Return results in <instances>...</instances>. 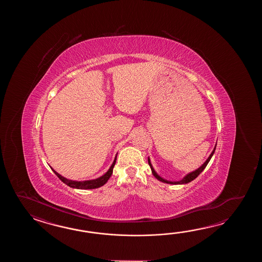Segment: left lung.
Returning <instances> with one entry per match:
<instances>
[{
	"instance_id": "left-lung-1",
	"label": "left lung",
	"mask_w": 262,
	"mask_h": 262,
	"mask_svg": "<svg viewBox=\"0 0 262 262\" xmlns=\"http://www.w3.org/2000/svg\"><path fill=\"white\" fill-rule=\"evenodd\" d=\"M215 148H216V144L214 146V148H213V150H212V154L210 155V156L207 158L206 161L204 162L202 165H201V167H199V168H196L195 170L194 171H192V172L188 173V174H186L185 176H184V178L182 179V180H180V181H177V182H172V181H167L166 179L162 178L160 175H158V173L156 172V170H155V168L152 167V165H151V163H150V157H148V163H149V166L150 167V169H151V173L154 174V176L156 177L158 181H160L162 183H166V184H188L190 182H192L193 180H195L200 174H201L203 170H204V168L206 167L207 165H208V163L210 162L211 160V158H212V156H213V154H214V150H215Z\"/></svg>"
}]
</instances>
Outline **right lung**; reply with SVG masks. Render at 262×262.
<instances>
[{
  "label": "right lung",
  "instance_id": "add662e5",
  "mask_svg": "<svg viewBox=\"0 0 262 262\" xmlns=\"http://www.w3.org/2000/svg\"><path fill=\"white\" fill-rule=\"evenodd\" d=\"M116 158L117 156H115L114 161L112 163V166L108 168V170L106 171L104 175L100 176L99 178L94 179V180H87V181H73V180H69V179L64 178L63 176L60 175L59 173L55 171L53 168V172L55 173L57 177L61 180L62 183L72 187V188H76V189H95V188H98L100 186H103L104 184H106V182L108 181V179L111 178L112 172H113V167L115 166L116 163Z\"/></svg>",
  "mask_w": 262,
  "mask_h": 262
}]
</instances>
